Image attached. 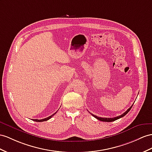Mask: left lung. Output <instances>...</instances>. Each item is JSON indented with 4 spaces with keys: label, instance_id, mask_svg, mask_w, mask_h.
I'll use <instances>...</instances> for the list:
<instances>
[{
    "label": "left lung",
    "instance_id": "obj_1",
    "mask_svg": "<svg viewBox=\"0 0 152 152\" xmlns=\"http://www.w3.org/2000/svg\"><path fill=\"white\" fill-rule=\"evenodd\" d=\"M132 106H133V105H132L129 108H128V109L125 112H124V113H123L122 115H119V116H117V117H115V118H100V117L94 115H93L92 114H92L93 116H94V118H96L97 119H98V120H99V121H104V122H112V121H115V120H117V119H119V118H123V116L125 115L128 113V112L130 110V109L132 108Z\"/></svg>",
    "mask_w": 152,
    "mask_h": 152
}]
</instances>
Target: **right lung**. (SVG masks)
<instances>
[{"label": "right lung", "instance_id": "1", "mask_svg": "<svg viewBox=\"0 0 152 152\" xmlns=\"http://www.w3.org/2000/svg\"><path fill=\"white\" fill-rule=\"evenodd\" d=\"M56 113H54V114H53V115H50L49 117H48V118H45V119H33V121H37V122H42V121H48V120H49V119H50L52 118V117Z\"/></svg>", "mask_w": 152, "mask_h": 152}]
</instances>
